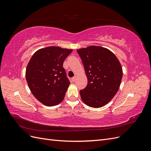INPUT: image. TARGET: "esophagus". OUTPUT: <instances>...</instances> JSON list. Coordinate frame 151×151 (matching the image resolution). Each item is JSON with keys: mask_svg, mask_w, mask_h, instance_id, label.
<instances>
[{"mask_svg": "<svg viewBox=\"0 0 151 151\" xmlns=\"http://www.w3.org/2000/svg\"><path fill=\"white\" fill-rule=\"evenodd\" d=\"M76 80V76L74 77H72V81L73 82H75Z\"/></svg>", "mask_w": 151, "mask_h": 151, "instance_id": "1", "label": "esophagus"}]
</instances>
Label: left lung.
I'll list each match as a JSON object with an SVG mask.
<instances>
[{
	"label": "left lung",
	"mask_w": 151,
	"mask_h": 151,
	"mask_svg": "<svg viewBox=\"0 0 151 151\" xmlns=\"http://www.w3.org/2000/svg\"><path fill=\"white\" fill-rule=\"evenodd\" d=\"M88 77V84L80 90L84 103L93 108L108 103L116 94L123 76L119 60L110 50L91 46L77 50Z\"/></svg>",
	"instance_id": "8db88e82"
}]
</instances>
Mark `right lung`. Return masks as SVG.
<instances>
[{"label": "right lung", "mask_w": 151, "mask_h": 151, "mask_svg": "<svg viewBox=\"0 0 151 151\" xmlns=\"http://www.w3.org/2000/svg\"><path fill=\"white\" fill-rule=\"evenodd\" d=\"M72 50L48 47L36 52L28 63L26 78L34 96L46 106L62 101L70 84L63 63Z\"/></svg>", "instance_id": "add662e5"}]
</instances>
